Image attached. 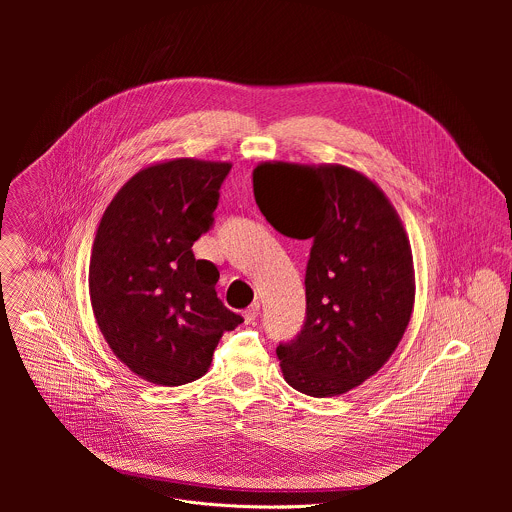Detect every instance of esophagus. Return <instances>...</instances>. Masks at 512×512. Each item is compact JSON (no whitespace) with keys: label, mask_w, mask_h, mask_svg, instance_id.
<instances>
[{"label":"esophagus","mask_w":512,"mask_h":512,"mask_svg":"<svg viewBox=\"0 0 512 512\" xmlns=\"http://www.w3.org/2000/svg\"><path fill=\"white\" fill-rule=\"evenodd\" d=\"M257 316H259V302L251 304V306L243 312V318H245V322H247V324L255 322V318H257Z\"/></svg>","instance_id":"34e87169"}]
</instances>
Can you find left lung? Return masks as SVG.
Wrapping results in <instances>:
<instances>
[{"label":"left lung","instance_id":"obj_1","mask_svg":"<svg viewBox=\"0 0 512 512\" xmlns=\"http://www.w3.org/2000/svg\"><path fill=\"white\" fill-rule=\"evenodd\" d=\"M259 210L281 235L310 239L306 322L277 346L287 385L342 395L373 377L399 346L415 302L409 237L385 192L340 166L263 162Z\"/></svg>","mask_w":512,"mask_h":512}]
</instances>
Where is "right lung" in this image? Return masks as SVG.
I'll return each instance as SVG.
<instances>
[{
  "mask_svg": "<svg viewBox=\"0 0 512 512\" xmlns=\"http://www.w3.org/2000/svg\"><path fill=\"white\" fill-rule=\"evenodd\" d=\"M229 162L174 158L131 176L99 223L89 294L113 354L143 381L200 379L243 318L216 298L218 269L192 253L212 227Z\"/></svg>",
  "mask_w": 512,
  "mask_h": 512,
  "instance_id": "add662e5",
  "label": "right lung"
}]
</instances>
